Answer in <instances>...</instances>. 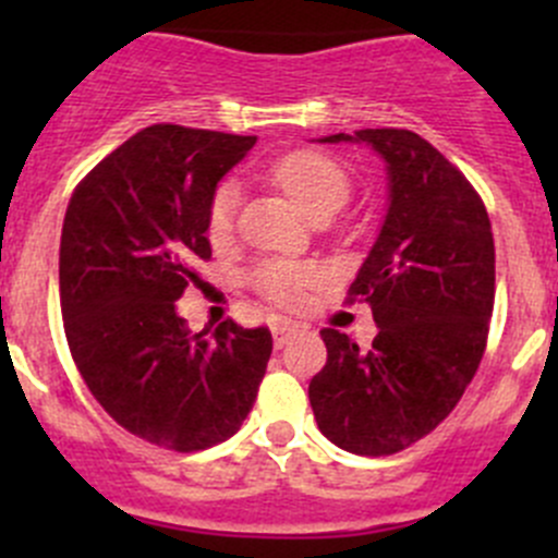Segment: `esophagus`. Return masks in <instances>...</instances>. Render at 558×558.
Here are the masks:
<instances>
[{
  "label": "esophagus",
  "mask_w": 558,
  "mask_h": 558,
  "mask_svg": "<svg viewBox=\"0 0 558 558\" xmlns=\"http://www.w3.org/2000/svg\"><path fill=\"white\" fill-rule=\"evenodd\" d=\"M296 331H300V326L294 324V320H275L272 324V340H275V345H286V342H289V337L291 335H296Z\"/></svg>",
  "instance_id": "1"
}]
</instances>
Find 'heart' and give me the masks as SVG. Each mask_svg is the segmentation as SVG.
Wrapping results in <instances>:
<instances>
[{"instance_id": "heart-1", "label": "heart", "mask_w": 558, "mask_h": 558, "mask_svg": "<svg viewBox=\"0 0 558 558\" xmlns=\"http://www.w3.org/2000/svg\"><path fill=\"white\" fill-rule=\"evenodd\" d=\"M272 178L305 216H311L315 210H324V207L340 210L348 199L345 172L335 161L320 154H313V150H296V154H289L275 161ZM238 202L240 189L234 180L218 185L210 199V210H207L210 238L221 240L232 232ZM311 283V269L296 267V264H267L256 275V286L262 289V294L286 307L300 305Z\"/></svg>"}]
</instances>
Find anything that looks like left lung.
Returning <instances> with one entry per match:
<instances>
[{
	"label": "left lung",
	"mask_w": 558,
	"mask_h": 558,
	"mask_svg": "<svg viewBox=\"0 0 558 558\" xmlns=\"http://www.w3.org/2000/svg\"><path fill=\"white\" fill-rule=\"evenodd\" d=\"M318 143L369 145L386 170V216L351 283L373 307V348L324 329L326 364L307 397L342 451L388 456L429 435L483 359L494 311V238L481 196L408 129H359Z\"/></svg>",
	"instance_id": "obj_1"
}]
</instances>
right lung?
Here are the masks:
<instances>
[{
    "mask_svg": "<svg viewBox=\"0 0 558 558\" xmlns=\"http://www.w3.org/2000/svg\"><path fill=\"white\" fill-rule=\"evenodd\" d=\"M256 137L156 123L86 174L61 229L59 291L72 359L126 432L170 451L229 440L256 402L269 329L191 335L174 311L210 258L207 210Z\"/></svg>",
    "mask_w": 558,
    "mask_h": 558,
    "instance_id": "add662e5",
    "label": "right lung"
}]
</instances>
